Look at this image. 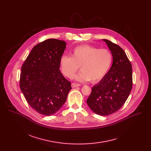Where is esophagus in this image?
<instances>
[{"label": "esophagus", "mask_w": 151, "mask_h": 151, "mask_svg": "<svg viewBox=\"0 0 151 151\" xmlns=\"http://www.w3.org/2000/svg\"><path fill=\"white\" fill-rule=\"evenodd\" d=\"M81 85L79 84V83H72V87L73 88H75V87H79V86H80Z\"/></svg>", "instance_id": "34e87169"}]
</instances>
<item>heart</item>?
<instances>
[{"mask_svg":"<svg viewBox=\"0 0 151 151\" xmlns=\"http://www.w3.org/2000/svg\"><path fill=\"white\" fill-rule=\"evenodd\" d=\"M70 54L71 57H61L60 70L64 76L72 78L80 66L81 70L75 77V80L80 82L99 81L109 71L113 59L109 50L88 45L75 48Z\"/></svg>","mask_w":151,"mask_h":151,"instance_id":"obj_1","label":"heart"}]
</instances>
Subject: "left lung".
Here are the masks:
<instances>
[{"mask_svg":"<svg viewBox=\"0 0 151 151\" xmlns=\"http://www.w3.org/2000/svg\"><path fill=\"white\" fill-rule=\"evenodd\" d=\"M113 57L112 65L100 82L92 87L87 103L95 114L107 116L118 111L125 103L133 85L132 66L124 50L107 39Z\"/></svg>","mask_w":151,"mask_h":151,"instance_id":"1","label":"left lung"}]
</instances>
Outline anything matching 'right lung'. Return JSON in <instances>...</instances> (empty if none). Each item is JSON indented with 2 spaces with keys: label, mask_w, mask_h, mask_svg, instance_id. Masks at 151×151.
Segmentation results:
<instances>
[{
  "label": "right lung",
  "mask_w": 151,
  "mask_h": 151,
  "mask_svg": "<svg viewBox=\"0 0 151 151\" xmlns=\"http://www.w3.org/2000/svg\"><path fill=\"white\" fill-rule=\"evenodd\" d=\"M66 43L55 39L32 50L21 68L19 87L29 104L45 116L55 114L66 102L71 83L61 74L60 59Z\"/></svg>",
  "instance_id": "obj_1"
}]
</instances>
